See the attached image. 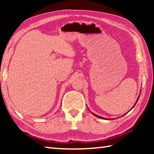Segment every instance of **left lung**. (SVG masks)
<instances>
[{"instance_id": "8db88e82", "label": "left lung", "mask_w": 154, "mask_h": 154, "mask_svg": "<svg viewBox=\"0 0 154 154\" xmlns=\"http://www.w3.org/2000/svg\"><path fill=\"white\" fill-rule=\"evenodd\" d=\"M139 96H140V95H139ZM139 97H138V99H137V101H136V103H135V104H134V106H132V108H133L134 107V106H135V105H136V104H137V101H138V100H139ZM93 115H94V116H95L96 117H97V118H100V119H105V118H103V117H100V116H97V115H96V114H94V113H92Z\"/></svg>"}]
</instances>
